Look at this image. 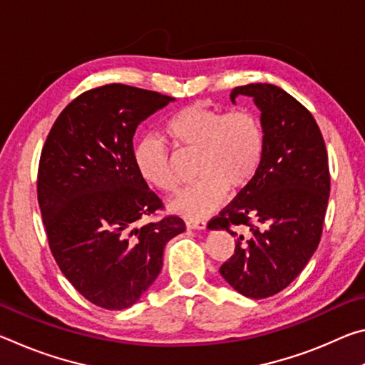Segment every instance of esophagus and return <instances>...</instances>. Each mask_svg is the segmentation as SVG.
Masks as SVG:
<instances>
[{
    "instance_id": "34e87169",
    "label": "esophagus",
    "mask_w": 365,
    "mask_h": 365,
    "mask_svg": "<svg viewBox=\"0 0 365 365\" xmlns=\"http://www.w3.org/2000/svg\"><path fill=\"white\" fill-rule=\"evenodd\" d=\"M187 227L188 228H195V230H202V228H206V220L202 219H190L187 220Z\"/></svg>"
}]
</instances>
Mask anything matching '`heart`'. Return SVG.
<instances>
[{
	"mask_svg": "<svg viewBox=\"0 0 365 365\" xmlns=\"http://www.w3.org/2000/svg\"><path fill=\"white\" fill-rule=\"evenodd\" d=\"M172 141L182 150L197 151L196 169L201 180L178 191L170 209L188 219L205 217L225 200L227 187L243 188L261 165L265 137L255 110L238 108L224 113L195 103L178 110L165 125ZM135 165L145 180L163 191H174L178 178L168 148L154 137L138 141Z\"/></svg>",
	"mask_w": 365,
	"mask_h": 365,
	"instance_id": "obj_1",
	"label": "heart"
}]
</instances>
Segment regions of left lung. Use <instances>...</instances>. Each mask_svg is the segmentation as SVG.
I'll return each instance as SVG.
<instances>
[{"instance_id":"1","label":"left lung","mask_w":365,"mask_h":365,"mask_svg":"<svg viewBox=\"0 0 365 365\" xmlns=\"http://www.w3.org/2000/svg\"><path fill=\"white\" fill-rule=\"evenodd\" d=\"M240 95L261 110L264 156L251 182L207 227L230 235L232 226L244 228L219 272L238 293L262 299L287 288L317 250L330 195L329 156L316 119L285 90L237 86L232 103Z\"/></svg>"}]
</instances>
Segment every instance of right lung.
<instances>
[{
  "mask_svg": "<svg viewBox=\"0 0 365 365\" xmlns=\"http://www.w3.org/2000/svg\"><path fill=\"white\" fill-rule=\"evenodd\" d=\"M175 98L122 83L88 90L67 104L48 133L38 165V205L49 250L73 288L120 311L137 302L163 269L164 248L185 232L135 165L137 127Z\"/></svg>",
  "mask_w": 365,
  "mask_h": 365,
  "instance_id": "1",
  "label": "right lung"
}]
</instances>
